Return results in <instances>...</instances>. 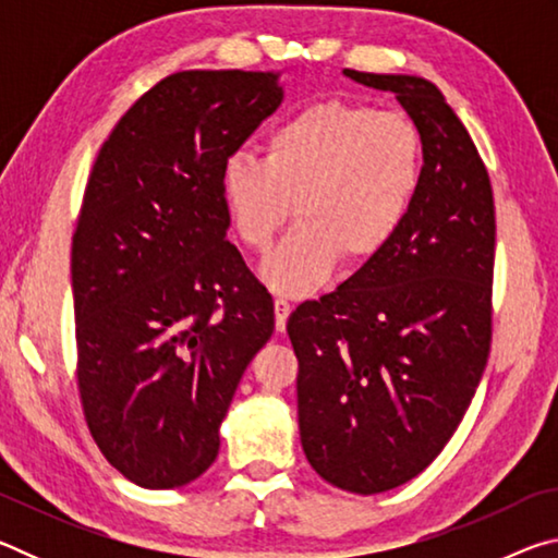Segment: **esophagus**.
I'll return each instance as SVG.
<instances>
[{"label": "esophagus", "instance_id": "obj_1", "mask_svg": "<svg viewBox=\"0 0 558 558\" xmlns=\"http://www.w3.org/2000/svg\"><path fill=\"white\" fill-rule=\"evenodd\" d=\"M272 307H276V329L278 332H286V325H288V317H290V302L282 300V298H276V302H272Z\"/></svg>", "mask_w": 558, "mask_h": 558}]
</instances>
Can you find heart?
I'll return each mask as SVG.
<instances>
[{
    "mask_svg": "<svg viewBox=\"0 0 558 558\" xmlns=\"http://www.w3.org/2000/svg\"><path fill=\"white\" fill-rule=\"evenodd\" d=\"M423 172V140L409 118L347 100H323L272 125L263 159L233 153L219 174L233 231L268 251L292 211L298 223L260 263L280 295L323 288L339 260L364 266L403 229Z\"/></svg>",
    "mask_w": 558,
    "mask_h": 558,
    "instance_id": "obj_1",
    "label": "heart"
}]
</instances>
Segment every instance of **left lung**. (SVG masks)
Returning <instances> with one entry per match:
<instances>
[{"label":"left lung","instance_id":"obj_1","mask_svg":"<svg viewBox=\"0 0 558 558\" xmlns=\"http://www.w3.org/2000/svg\"><path fill=\"white\" fill-rule=\"evenodd\" d=\"M347 78L393 93L423 140L421 186L379 258L288 319L298 423L329 485L376 495L440 456L483 379L493 339L495 202L487 169L438 86Z\"/></svg>","mask_w":558,"mask_h":558}]
</instances>
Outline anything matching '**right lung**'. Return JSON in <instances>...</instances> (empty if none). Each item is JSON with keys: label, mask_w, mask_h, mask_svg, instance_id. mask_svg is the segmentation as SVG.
Listing matches in <instances>:
<instances>
[{"label": "right lung", "mask_w": 558, "mask_h": 558, "mask_svg": "<svg viewBox=\"0 0 558 558\" xmlns=\"http://www.w3.org/2000/svg\"><path fill=\"white\" fill-rule=\"evenodd\" d=\"M280 100V71L167 75L93 165L71 248L78 389L102 456L140 487L211 468L276 327L270 292L226 241L219 174Z\"/></svg>", "instance_id": "right-lung-1"}]
</instances>
